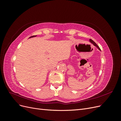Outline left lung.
Here are the masks:
<instances>
[{"label": "left lung", "instance_id": "obj_1", "mask_svg": "<svg viewBox=\"0 0 121 121\" xmlns=\"http://www.w3.org/2000/svg\"><path fill=\"white\" fill-rule=\"evenodd\" d=\"M89 42L91 43H92V44L94 46H95L96 48H97V49H98L100 51H101V50H100V48L99 47V46L96 44L92 40H91V39H89Z\"/></svg>", "mask_w": 121, "mask_h": 121}]
</instances>
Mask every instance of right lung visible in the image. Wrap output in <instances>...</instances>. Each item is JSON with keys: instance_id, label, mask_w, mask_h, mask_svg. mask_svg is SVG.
Segmentation results:
<instances>
[{"instance_id": "obj_1", "label": "right lung", "mask_w": 121, "mask_h": 121, "mask_svg": "<svg viewBox=\"0 0 121 121\" xmlns=\"http://www.w3.org/2000/svg\"><path fill=\"white\" fill-rule=\"evenodd\" d=\"M36 36H37V35H36V36H31V37H29V38H33V37H36Z\"/></svg>"}]
</instances>
